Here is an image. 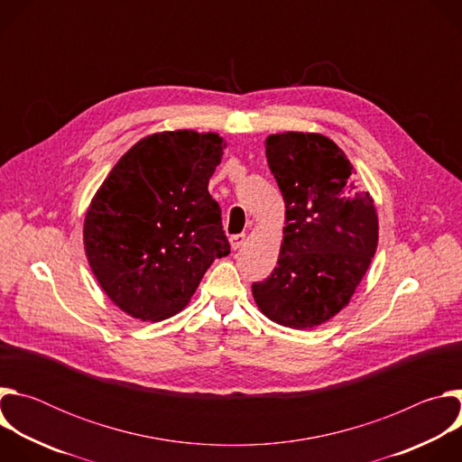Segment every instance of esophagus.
I'll return each mask as SVG.
<instances>
[{"label":"esophagus","instance_id":"34e87169","mask_svg":"<svg viewBox=\"0 0 462 462\" xmlns=\"http://www.w3.org/2000/svg\"><path fill=\"white\" fill-rule=\"evenodd\" d=\"M245 243H246V236H245V234H236V236L230 237V246H232L234 250L245 246Z\"/></svg>","mask_w":462,"mask_h":462}]
</instances>
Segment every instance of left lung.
I'll list each match as a JSON object with an SVG mask.
<instances>
[{"instance_id": "left-lung-1", "label": "left lung", "mask_w": 462, "mask_h": 462, "mask_svg": "<svg viewBox=\"0 0 462 462\" xmlns=\"http://www.w3.org/2000/svg\"><path fill=\"white\" fill-rule=\"evenodd\" d=\"M265 148L285 201V226L278 267L252 283V294L273 321L310 328L349 303L376 252L378 217L331 139L287 131L271 135Z\"/></svg>"}]
</instances>
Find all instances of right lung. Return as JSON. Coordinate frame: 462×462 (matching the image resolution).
<instances>
[{
	"label": "right lung",
	"mask_w": 462,
	"mask_h": 462,
	"mask_svg": "<svg viewBox=\"0 0 462 462\" xmlns=\"http://www.w3.org/2000/svg\"><path fill=\"white\" fill-rule=\"evenodd\" d=\"M223 150L217 134L162 131L127 150L95 193L86 255L104 292L129 316L177 314L214 259L230 254L208 191Z\"/></svg>",
	"instance_id": "add662e5"
}]
</instances>
